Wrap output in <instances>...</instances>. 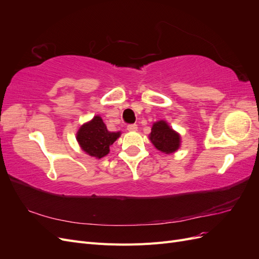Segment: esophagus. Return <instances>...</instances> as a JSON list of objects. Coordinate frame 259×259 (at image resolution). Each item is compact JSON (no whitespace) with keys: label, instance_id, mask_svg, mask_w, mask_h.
<instances>
[{"label":"esophagus","instance_id":"1","mask_svg":"<svg viewBox=\"0 0 259 259\" xmlns=\"http://www.w3.org/2000/svg\"><path fill=\"white\" fill-rule=\"evenodd\" d=\"M137 125L136 124H130L127 126V131L128 132H136L137 131Z\"/></svg>","mask_w":259,"mask_h":259}]
</instances>
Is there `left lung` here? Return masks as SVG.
I'll use <instances>...</instances> for the list:
<instances>
[{
  "label": "left lung",
  "mask_w": 259,
  "mask_h": 259,
  "mask_svg": "<svg viewBox=\"0 0 259 259\" xmlns=\"http://www.w3.org/2000/svg\"><path fill=\"white\" fill-rule=\"evenodd\" d=\"M149 139L159 151L165 154L176 152L182 145V137L179 133L171 128L164 120L153 123Z\"/></svg>",
  "instance_id": "8db88e82"
}]
</instances>
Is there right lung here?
<instances>
[{
	"label": "right lung",
	"mask_w": 259,
	"mask_h": 259,
	"mask_svg": "<svg viewBox=\"0 0 259 259\" xmlns=\"http://www.w3.org/2000/svg\"><path fill=\"white\" fill-rule=\"evenodd\" d=\"M121 136V132H109L100 115L82 124L76 132L77 144L93 158L101 159L110 152V146Z\"/></svg>",
	"instance_id": "right-lung-1"
}]
</instances>
